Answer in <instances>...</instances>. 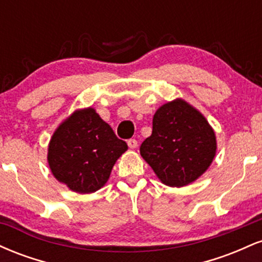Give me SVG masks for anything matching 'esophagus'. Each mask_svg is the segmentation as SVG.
Here are the masks:
<instances>
[{
	"instance_id": "obj_1",
	"label": "esophagus",
	"mask_w": 262,
	"mask_h": 262,
	"mask_svg": "<svg viewBox=\"0 0 262 262\" xmlns=\"http://www.w3.org/2000/svg\"><path fill=\"white\" fill-rule=\"evenodd\" d=\"M127 143H128V146L130 149H135L138 146V141L135 140V139H129Z\"/></svg>"
}]
</instances>
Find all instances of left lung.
<instances>
[{
  "label": "left lung",
  "instance_id": "obj_1",
  "mask_svg": "<svg viewBox=\"0 0 262 262\" xmlns=\"http://www.w3.org/2000/svg\"><path fill=\"white\" fill-rule=\"evenodd\" d=\"M217 138L206 117L182 98L164 103L152 118V132L140 155L164 185L183 187L208 170Z\"/></svg>",
  "mask_w": 262,
  "mask_h": 262
}]
</instances>
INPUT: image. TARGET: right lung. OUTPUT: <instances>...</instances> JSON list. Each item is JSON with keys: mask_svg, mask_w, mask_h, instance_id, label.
<instances>
[{"mask_svg": "<svg viewBox=\"0 0 262 262\" xmlns=\"http://www.w3.org/2000/svg\"><path fill=\"white\" fill-rule=\"evenodd\" d=\"M128 150L125 141L95 108L76 110L59 124L48 145L53 176L77 193H92L106 185L116 161Z\"/></svg>", "mask_w": 262, "mask_h": 262, "instance_id": "1", "label": "right lung"}]
</instances>
